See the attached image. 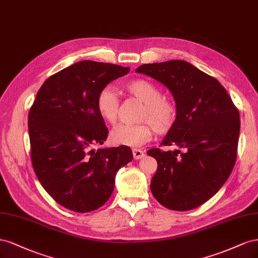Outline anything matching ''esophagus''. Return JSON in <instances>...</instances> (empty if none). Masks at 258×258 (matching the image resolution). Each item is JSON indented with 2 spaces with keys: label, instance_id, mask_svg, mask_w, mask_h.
Segmentation results:
<instances>
[{
  "label": "esophagus",
  "instance_id": "obj_1",
  "mask_svg": "<svg viewBox=\"0 0 258 258\" xmlns=\"http://www.w3.org/2000/svg\"><path fill=\"white\" fill-rule=\"evenodd\" d=\"M133 156L135 160H141L145 157V152L141 149H133Z\"/></svg>",
  "mask_w": 258,
  "mask_h": 258
}]
</instances>
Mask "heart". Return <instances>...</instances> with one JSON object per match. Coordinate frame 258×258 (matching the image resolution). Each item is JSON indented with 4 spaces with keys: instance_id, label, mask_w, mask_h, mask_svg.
Returning <instances> with one entry per match:
<instances>
[{
    "instance_id": "heart-1",
    "label": "heart",
    "mask_w": 258,
    "mask_h": 258,
    "mask_svg": "<svg viewBox=\"0 0 258 258\" xmlns=\"http://www.w3.org/2000/svg\"><path fill=\"white\" fill-rule=\"evenodd\" d=\"M123 91L131 96L144 102L139 113L137 124L117 125L110 133V139L115 145L137 147L149 141L153 128L159 134H165L170 131L177 117V108L174 101L162 97L160 87L145 79L130 81L123 85ZM96 107L99 115L106 122L114 124L119 111V98L110 87H105L99 92Z\"/></svg>"
}]
</instances>
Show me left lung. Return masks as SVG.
Returning <instances> with one entry per match:
<instances>
[{"mask_svg":"<svg viewBox=\"0 0 258 258\" xmlns=\"http://www.w3.org/2000/svg\"><path fill=\"white\" fill-rule=\"evenodd\" d=\"M136 72L159 81L172 93L177 117L161 145L183 150L147 152L158 162L151 192L173 211L200 207L232 172L240 133L238 109L215 78L185 60L145 63Z\"/></svg>","mask_w":258,"mask_h":258,"instance_id":"left-lung-1","label":"left lung"}]
</instances>
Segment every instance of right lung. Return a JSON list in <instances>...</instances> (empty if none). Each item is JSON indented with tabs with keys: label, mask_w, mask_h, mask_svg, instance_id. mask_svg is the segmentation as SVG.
<instances>
[{
	"label": "right lung",
	"mask_w": 258,
	"mask_h": 258,
	"mask_svg": "<svg viewBox=\"0 0 258 258\" xmlns=\"http://www.w3.org/2000/svg\"><path fill=\"white\" fill-rule=\"evenodd\" d=\"M128 67L82 60L43 83L28 115L31 161L43 188L63 208L87 213L112 195L115 174L133 160L130 147L102 145L108 136L96 100Z\"/></svg>",
	"instance_id": "right-lung-1"
}]
</instances>
